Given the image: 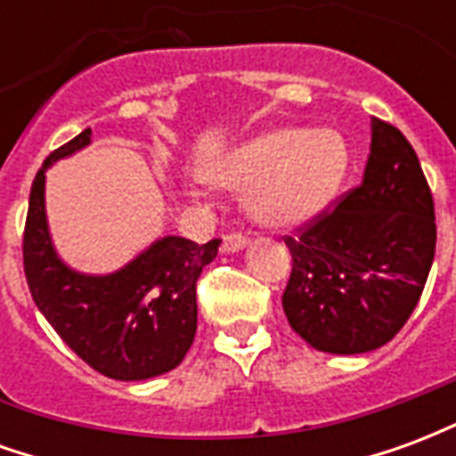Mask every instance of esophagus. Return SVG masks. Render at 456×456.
I'll return each instance as SVG.
<instances>
[{"label": "esophagus", "instance_id": "34e87169", "mask_svg": "<svg viewBox=\"0 0 456 456\" xmlns=\"http://www.w3.org/2000/svg\"><path fill=\"white\" fill-rule=\"evenodd\" d=\"M247 244H248V239L244 237V234L234 232V234H227V237H224V241H222V251L234 254V251H241V248L247 247Z\"/></svg>", "mask_w": 456, "mask_h": 456}]
</instances>
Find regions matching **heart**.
Returning a JSON list of instances; mask_svg holds the SVG:
<instances>
[{
    "instance_id": "1",
    "label": "heart",
    "mask_w": 456,
    "mask_h": 456,
    "mask_svg": "<svg viewBox=\"0 0 456 456\" xmlns=\"http://www.w3.org/2000/svg\"><path fill=\"white\" fill-rule=\"evenodd\" d=\"M349 166L346 143L330 129H273L212 160V183L247 190V209L258 224L293 229L332 202Z\"/></svg>"
}]
</instances>
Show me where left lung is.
<instances>
[{
    "label": "left lung",
    "instance_id": "left-lung-1",
    "mask_svg": "<svg viewBox=\"0 0 456 456\" xmlns=\"http://www.w3.org/2000/svg\"><path fill=\"white\" fill-rule=\"evenodd\" d=\"M435 241V202L420 160L401 131L373 117L362 183L297 237H286L293 256L283 293L288 322L320 352L379 349L418 305Z\"/></svg>",
    "mask_w": 456,
    "mask_h": 456
}]
</instances>
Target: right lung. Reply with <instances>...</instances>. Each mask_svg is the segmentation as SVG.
<instances>
[{"label":"right lung","mask_w":456,"mask_h":456,"mask_svg":"<svg viewBox=\"0 0 456 456\" xmlns=\"http://www.w3.org/2000/svg\"><path fill=\"white\" fill-rule=\"evenodd\" d=\"M93 129L55 149L36 173L24 229V273L36 307L94 371L117 381H143L175 369L198 330L195 286L219 239L195 244L163 237L126 266L87 276L55 254L45 219V170L90 143Z\"/></svg>","instance_id":"obj_1"}]
</instances>
